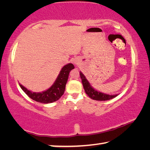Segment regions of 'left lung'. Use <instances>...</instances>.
<instances>
[{
  "label": "left lung",
  "mask_w": 150,
  "mask_h": 150,
  "mask_svg": "<svg viewBox=\"0 0 150 150\" xmlns=\"http://www.w3.org/2000/svg\"><path fill=\"white\" fill-rule=\"evenodd\" d=\"M80 77L82 80V83L84 87L85 91L87 95L89 96L92 99L96 100H108L112 99V98L116 97L117 95H106V94L98 92L97 91H95L94 88L91 87L90 83H88V81L87 80V79L85 78L84 75L80 71Z\"/></svg>",
  "instance_id": "obj_1"
}]
</instances>
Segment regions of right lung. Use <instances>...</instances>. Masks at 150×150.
<instances>
[{
  "mask_svg": "<svg viewBox=\"0 0 150 150\" xmlns=\"http://www.w3.org/2000/svg\"><path fill=\"white\" fill-rule=\"evenodd\" d=\"M74 68V65L72 63H69L65 65L61 70L54 85L47 91L42 93H32L20 84V87L30 98L37 102L44 104L55 102L59 100L64 93L69 72Z\"/></svg>",
  "mask_w": 150,
  "mask_h": 150,
  "instance_id": "obj_1",
  "label": "right lung"
}]
</instances>
